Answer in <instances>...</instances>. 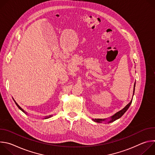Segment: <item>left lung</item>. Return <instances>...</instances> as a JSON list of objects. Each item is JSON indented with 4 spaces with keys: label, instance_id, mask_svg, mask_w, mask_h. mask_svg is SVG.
<instances>
[{
    "label": "left lung",
    "instance_id": "obj_1",
    "mask_svg": "<svg viewBox=\"0 0 155 155\" xmlns=\"http://www.w3.org/2000/svg\"><path fill=\"white\" fill-rule=\"evenodd\" d=\"M135 86H136V83H134V90H133V96H134V91H135ZM132 98L130 101V102L127 105L125 106V107H124L122 110H121L120 111L117 112L115 114H114L113 116H112L111 117H110L108 118H92V120L96 122V123H102V122H106L107 123H112L114 121H115V120L120 118L127 111V109L129 108V106L130 105L131 103H132Z\"/></svg>",
    "mask_w": 155,
    "mask_h": 155
}]
</instances>
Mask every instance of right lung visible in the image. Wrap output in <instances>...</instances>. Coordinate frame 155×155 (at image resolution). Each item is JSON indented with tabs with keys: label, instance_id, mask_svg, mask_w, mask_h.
<instances>
[{
	"label": "right lung",
	"instance_id": "right-lung-1",
	"mask_svg": "<svg viewBox=\"0 0 155 155\" xmlns=\"http://www.w3.org/2000/svg\"><path fill=\"white\" fill-rule=\"evenodd\" d=\"M13 100H14V99H13ZM14 101H15V102L16 105H17V107H18V108H19V109L21 110V111L23 112H24L25 114H27V112H26L25 111V110H24L23 108H21V107H20V106H19V105H18V104H17V103L15 102V100H14ZM53 117V115H49V116H46L45 118H43V119H48V118H51V117Z\"/></svg>",
	"mask_w": 155,
	"mask_h": 155
}]
</instances>
